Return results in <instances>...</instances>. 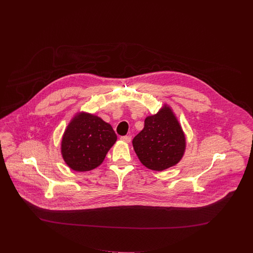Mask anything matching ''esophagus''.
Segmentation results:
<instances>
[{
    "mask_svg": "<svg viewBox=\"0 0 253 253\" xmlns=\"http://www.w3.org/2000/svg\"><path fill=\"white\" fill-rule=\"evenodd\" d=\"M131 138H132V136H130V135H124V136H121V137H120V139H121L122 141L127 142V143H129V142L131 141Z\"/></svg>",
    "mask_w": 253,
    "mask_h": 253,
    "instance_id": "obj_1",
    "label": "esophagus"
}]
</instances>
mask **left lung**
Wrapping results in <instances>:
<instances>
[{
	"mask_svg": "<svg viewBox=\"0 0 253 253\" xmlns=\"http://www.w3.org/2000/svg\"><path fill=\"white\" fill-rule=\"evenodd\" d=\"M133 146L140 163L154 171H164L180 162L186 139L170 106L164 104L156 115L145 119L144 128L134 136Z\"/></svg>",
	"mask_w": 253,
	"mask_h": 253,
	"instance_id": "left-lung-1",
	"label": "left lung"
}]
</instances>
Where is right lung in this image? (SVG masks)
<instances>
[{"mask_svg":"<svg viewBox=\"0 0 253 253\" xmlns=\"http://www.w3.org/2000/svg\"><path fill=\"white\" fill-rule=\"evenodd\" d=\"M117 139L109 123L95 115L79 112L70 121L62 136V158L75 171H90L103 163Z\"/></svg>","mask_w":253,"mask_h":253,"instance_id":"1","label":"right lung"}]
</instances>
